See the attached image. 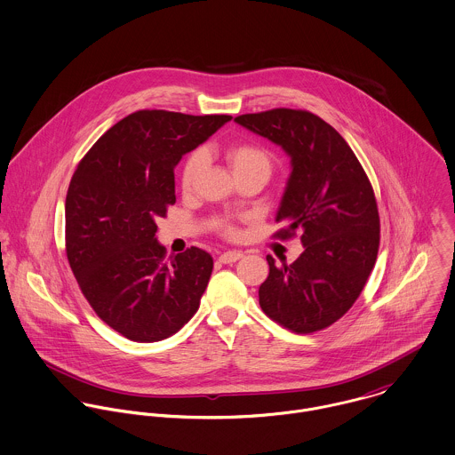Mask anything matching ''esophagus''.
<instances>
[{"label":"esophagus","mask_w":455,"mask_h":455,"mask_svg":"<svg viewBox=\"0 0 455 455\" xmlns=\"http://www.w3.org/2000/svg\"><path fill=\"white\" fill-rule=\"evenodd\" d=\"M242 258H243V254L240 251H228V252L220 254L219 260L224 262V264H231V262H236V260L242 259Z\"/></svg>","instance_id":"obj_1"}]
</instances>
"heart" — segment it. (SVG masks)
Listing matches in <instances>:
<instances>
[{"label":"heart","mask_w":455,"mask_h":455,"mask_svg":"<svg viewBox=\"0 0 455 455\" xmlns=\"http://www.w3.org/2000/svg\"><path fill=\"white\" fill-rule=\"evenodd\" d=\"M222 154L236 179L249 175V173H258L262 177H267L271 172V166H273L271 154L264 147H260L258 143H252V141L228 143L222 148ZM203 164H204V157L199 150H196L186 159V163L182 166V173H180V186L184 191H191L195 188L196 180L203 170ZM213 226L224 236L233 238L238 235L236 224L228 217L213 219Z\"/></svg>","instance_id":"heart-1"}]
</instances>
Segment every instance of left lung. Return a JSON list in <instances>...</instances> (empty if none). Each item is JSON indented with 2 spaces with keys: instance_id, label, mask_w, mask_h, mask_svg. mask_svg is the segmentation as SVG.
<instances>
[{
  "instance_id": "8db88e82",
  "label": "left lung",
  "mask_w": 455,
  "mask_h": 455,
  "mask_svg": "<svg viewBox=\"0 0 455 455\" xmlns=\"http://www.w3.org/2000/svg\"><path fill=\"white\" fill-rule=\"evenodd\" d=\"M235 121L291 156L275 219L287 226L273 236L287 240L299 231L305 245L289 266L266 256L260 308L298 334L325 329L352 308L377 260L380 217L371 182L343 136L308 110L273 108Z\"/></svg>"
}]
</instances>
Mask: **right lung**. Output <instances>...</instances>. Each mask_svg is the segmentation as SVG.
Returning <instances> with one entry per match:
<instances>
[{
    "mask_svg": "<svg viewBox=\"0 0 455 455\" xmlns=\"http://www.w3.org/2000/svg\"><path fill=\"white\" fill-rule=\"evenodd\" d=\"M231 116L138 110L80 159L66 195V256L96 315L132 341L175 334L199 308L213 259L168 258L156 219L175 204V166Z\"/></svg>",
    "mask_w": 455,
    "mask_h": 455,
    "instance_id": "add662e5",
    "label": "right lung"
}]
</instances>
